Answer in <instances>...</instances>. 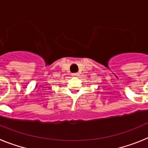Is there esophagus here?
<instances>
[{
    "mask_svg": "<svg viewBox=\"0 0 148 148\" xmlns=\"http://www.w3.org/2000/svg\"><path fill=\"white\" fill-rule=\"evenodd\" d=\"M79 75V73H74V74H72L73 77H78Z\"/></svg>",
    "mask_w": 148,
    "mask_h": 148,
    "instance_id": "esophagus-1",
    "label": "esophagus"
}]
</instances>
